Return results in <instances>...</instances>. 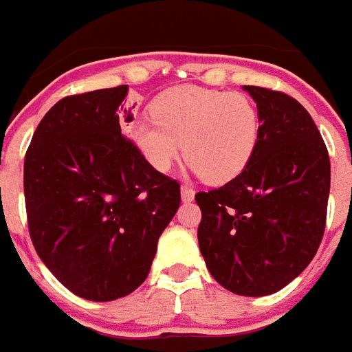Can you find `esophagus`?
I'll return each instance as SVG.
<instances>
[{
	"label": "esophagus",
	"instance_id": "1",
	"mask_svg": "<svg viewBox=\"0 0 352 352\" xmlns=\"http://www.w3.org/2000/svg\"><path fill=\"white\" fill-rule=\"evenodd\" d=\"M194 195H195V190L192 188V186L188 185L182 186V199L185 201V203H192V201H194Z\"/></svg>",
	"mask_w": 352,
	"mask_h": 352
}]
</instances>
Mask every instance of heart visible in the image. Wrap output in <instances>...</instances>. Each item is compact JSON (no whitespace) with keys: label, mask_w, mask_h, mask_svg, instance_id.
<instances>
[{"label":"heart","mask_w":352,"mask_h":352,"mask_svg":"<svg viewBox=\"0 0 352 352\" xmlns=\"http://www.w3.org/2000/svg\"><path fill=\"white\" fill-rule=\"evenodd\" d=\"M151 118L135 121L130 133L160 173L174 166L183 149L204 182L227 183L247 169L259 142V111L243 93L178 86L153 102Z\"/></svg>","instance_id":"b5f03b06"}]
</instances>
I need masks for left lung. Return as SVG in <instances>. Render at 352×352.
<instances>
[{
  "instance_id": "8db88e82",
  "label": "left lung",
  "mask_w": 352,
  "mask_h": 352,
  "mask_svg": "<svg viewBox=\"0 0 352 352\" xmlns=\"http://www.w3.org/2000/svg\"><path fill=\"white\" fill-rule=\"evenodd\" d=\"M261 116L259 142L243 173L195 194L197 239L211 276L241 296L280 291L321 245L329 157L312 116L292 96L243 86Z\"/></svg>"
}]
</instances>
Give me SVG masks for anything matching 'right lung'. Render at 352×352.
<instances>
[{"label": "right lung", "mask_w": 352, "mask_h": 352, "mask_svg": "<svg viewBox=\"0 0 352 352\" xmlns=\"http://www.w3.org/2000/svg\"><path fill=\"white\" fill-rule=\"evenodd\" d=\"M129 86L70 95L49 109L24 158L28 229L49 272L77 296L113 301L148 276L182 203L179 183L121 133Z\"/></svg>", "instance_id": "right-lung-1"}]
</instances>
